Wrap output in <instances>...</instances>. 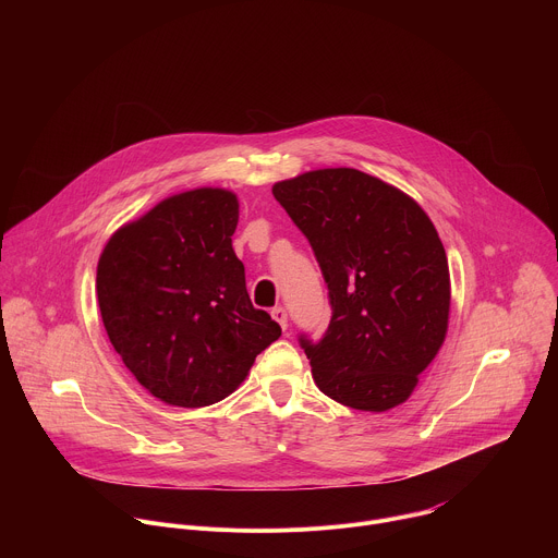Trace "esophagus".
I'll return each instance as SVG.
<instances>
[{"label": "esophagus", "instance_id": "34e87169", "mask_svg": "<svg viewBox=\"0 0 558 558\" xmlns=\"http://www.w3.org/2000/svg\"><path fill=\"white\" fill-rule=\"evenodd\" d=\"M271 317L282 327V331H287V308H284V306L271 308Z\"/></svg>", "mask_w": 558, "mask_h": 558}]
</instances>
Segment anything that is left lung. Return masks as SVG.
<instances>
[{
  "label": "left lung",
  "mask_w": 558,
  "mask_h": 558,
  "mask_svg": "<svg viewBox=\"0 0 558 558\" xmlns=\"http://www.w3.org/2000/svg\"><path fill=\"white\" fill-rule=\"evenodd\" d=\"M271 192L329 287L325 338H300L313 381L355 411L404 404L448 331L450 271L433 220L402 190L353 168L304 172Z\"/></svg>",
  "instance_id": "obj_1"
}]
</instances>
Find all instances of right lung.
Masks as SVG:
<instances>
[{"label": "right lung", "mask_w": 558, "mask_h": 558, "mask_svg": "<svg viewBox=\"0 0 558 558\" xmlns=\"http://www.w3.org/2000/svg\"><path fill=\"white\" fill-rule=\"evenodd\" d=\"M238 196L198 187L119 227L97 265V298L114 351L156 400L216 404L241 386L278 323L254 308L231 247Z\"/></svg>", "instance_id": "add662e5"}]
</instances>
